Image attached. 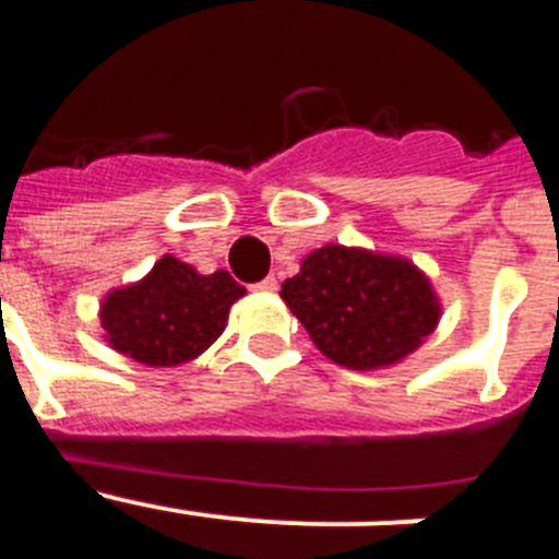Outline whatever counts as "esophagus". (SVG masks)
I'll return each instance as SVG.
<instances>
[{
    "mask_svg": "<svg viewBox=\"0 0 559 559\" xmlns=\"http://www.w3.org/2000/svg\"><path fill=\"white\" fill-rule=\"evenodd\" d=\"M251 290H257V294H276V276H265L257 285H251Z\"/></svg>",
    "mask_w": 559,
    "mask_h": 559,
    "instance_id": "34e87169",
    "label": "esophagus"
}]
</instances>
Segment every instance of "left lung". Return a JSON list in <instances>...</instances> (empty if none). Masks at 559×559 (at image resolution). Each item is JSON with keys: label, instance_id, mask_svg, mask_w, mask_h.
Listing matches in <instances>:
<instances>
[{"label": "left lung", "instance_id": "left-lung-1", "mask_svg": "<svg viewBox=\"0 0 559 559\" xmlns=\"http://www.w3.org/2000/svg\"><path fill=\"white\" fill-rule=\"evenodd\" d=\"M280 296L322 355L358 372L389 369L417 353L442 319L426 271L360 246L310 251Z\"/></svg>", "mask_w": 559, "mask_h": 559}]
</instances>
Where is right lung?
Segmentation results:
<instances>
[{
  "mask_svg": "<svg viewBox=\"0 0 559 559\" xmlns=\"http://www.w3.org/2000/svg\"><path fill=\"white\" fill-rule=\"evenodd\" d=\"M240 296L246 288L229 271L199 274L165 254L142 280L103 296V338L145 367H181L218 341Z\"/></svg>",
  "mask_w": 559,
  "mask_h": 559,
  "instance_id": "1",
  "label": "right lung"
}]
</instances>
